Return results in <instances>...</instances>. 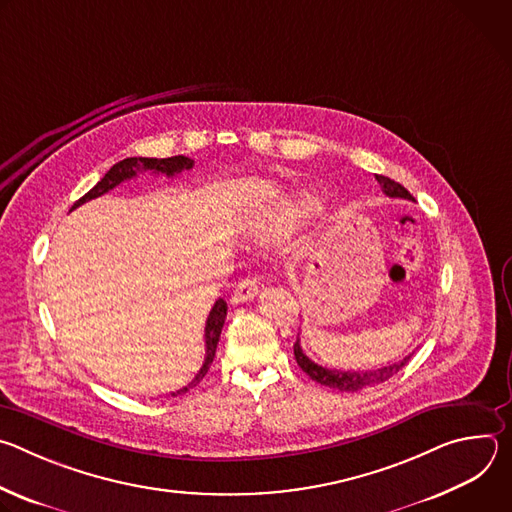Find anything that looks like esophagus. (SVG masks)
Returning a JSON list of instances; mask_svg holds the SVG:
<instances>
[{"label":"esophagus","instance_id":"1","mask_svg":"<svg viewBox=\"0 0 512 512\" xmlns=\"http://www.w3.org/2000/svg\"><path fill=\"white\" fill-rule=\"evenodd\" d=\"M257 294H259V283H257V279H255V277H247V279H243V281L235 287L233 296H231V302H233V304H243V302H247V300H253Z\"/></svg>","mask_w":512,"mask_h":512}]
</instances>
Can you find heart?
<instances>
[{"mask_svg": "<svg viewBox=\"0 0 512 512\" xmlns=\"http://www.w3.org/2000/svg\"><path fill=\"white\" fill-rule=\"evenodd\" d=\"M308 204L304 202H289L277 208H271L261 216V221L257 223V235L261 239H279L287 235L291 229H294L302 216L306 214Z\"/></svg>", "mask_w": 512, "mask_h": 512, "instance_id": "heart-1", "label": "heart"}]
</instances>
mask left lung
I'll return each instance as SVG.
<instances>
[{"instance_id":"obj_1","label":"left lung","mask_w":512,"mask_h":512,"mask_svg":"<svg viewBox=\"0 0 512 512\" xmlns=\"http://www.w3.org/2000/svg\"><path fill=\"white\" fill-rule=\"evenodd\" d=\"M377 182L381 184L383 192L391 198H407V200H415L399 182L387 178V176H377ZM294 356L300 364V369L316 383L324 385V387H330V389H336V391H348V393H354V391H360L364 387H373L377 383H383L387 379H391L393 375H397L405 364L409 362L411 354L405 356L403 360L399 362H393L389 364V367H383V369H375V371H336V369H326V367H320V364H316L314 360H310L300 344V336L294 344Z\"/></svg>"}]
</instances>
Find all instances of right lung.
<instances>
[{
	"label": "right lung",
	"mask_w": 512,
	"mask_h": 512,
	"mask_svg": "<svg viewBox=\"0 0 512 512\" xmlns=\"http://www.w3.org/2000/svg\"><path fill=\"white\" fill-rule=\"evenodd\" d=\"M194 166V160L186 158V156H174V158H125L121 162H117L99 182L97 186H93L83 198H79L75 204H72L70 210H75L77 206L93 200V198H99L103 196L105 192L113 190L115 186H119L121 182L125 180H131L137 176V172H143V170H150L154 174H166L168 178L174 176V174H180L182 170H190ZM225 318H227V302L225 300H216V304L212 306L208 318H206V328H204V342H206V356H204V364L202 369L196 373V377L182 389H178L176 393H172V397H178V395H184L188 393L192 387H196L204 375L208 373L210 364L214 360V354H216V344L218 340H221V332H223V326H225Z\"/></svg>",
	"instance_id": "add662e5"
}]
</instances>
